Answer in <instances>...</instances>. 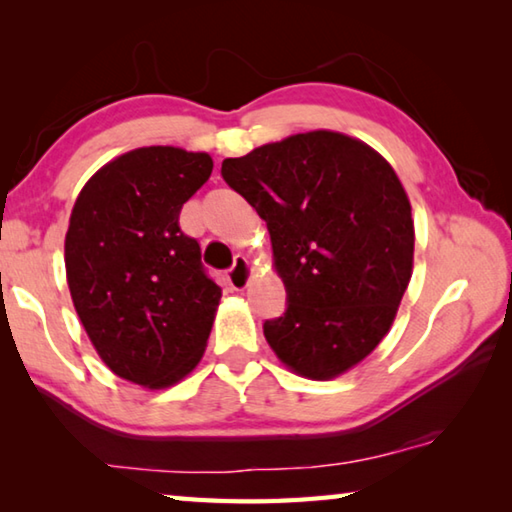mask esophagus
<instances>
[{
  "label": "esophagus",
  "instance_id": "34e87169",
  "mask_svg": "<svg viewBox=\"0 0 512 512\" xmlns=\"http://www.w3.org/2000/svg\"><path fill=\"white\" fill-rule=\"evenodd\" d=\"M250 273H253V268H250L248 259L244 255H237L235 264L228 268V273H225V282H228V287L232 291H241V289L248 287Z\"/></svg>",
  "mask_w": 512,
  "mask_h": 512
}]
</instances>
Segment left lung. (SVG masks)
<instances>
[{"label": "left lung", "instance_id": "obj_1", "mask_svg": "<svg viewBox=\"0 0 512 512\" xmlns=\"http://www.w3.org/2000/svg\"><path fill=\"white\" fill-rule=\"evenodd\" d=\"M221 176L271 235L287 309L264 336L291 370L339 377L391 329L413 266V219L400 178L368 144L332 131L291 135Z\"/></svg>", "mask_w": 512, "mask_h": 512}]
</instances>
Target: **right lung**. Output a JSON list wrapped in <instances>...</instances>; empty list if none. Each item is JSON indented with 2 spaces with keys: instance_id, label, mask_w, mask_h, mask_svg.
<instances>
[{
  "instance_id": "add662e5",
  "label": "right lung",
  "mask_w": 512,
  "mask_h": 512,
  "mask_svg": "<svg viewBox=\"0 0 512 512\" xmlns=\"http://www.w3.org/2000/svg\"><path fill=\"white\" fill-rule=\"evenodd\" d=\"M207 153L146 146L83 187L65 237L76 314L103 363L133 384H176L203 357L221 287L180 210L212 173Z\"/></svg>"
}]
</instances>
